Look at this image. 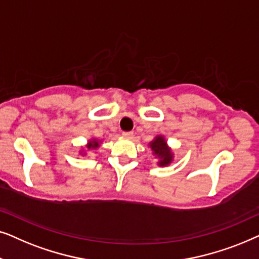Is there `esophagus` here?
<instances>
[{
  "instance_id": "34e87169",
  "label": "esophagus",
  "mask_w": 259,
  "mask_h": 259,
  "mask_svg": "<svg viewBox=\"0 0 259 259\" xmlns=\"http://www.w3.org/2000/svg\"><path fill=\"white\" fill-rule=\"evenodd\" d=\"M122 135L124 136V137H126V139H133V136H134V134L133 133H123Z\"/></svg>"
}]
</instances>
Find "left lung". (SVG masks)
<instances>
[{
	"mask_svg": "<svg viewBox=\"0 0 259 259\" xmlns=\"http://www.w3.org/2000/svg\"><path fill=\"white\" fill-rule=\"evenodd\" d=\"M149 148L153 151V155L157 160V165L160 167H168V165L173 163L174 161V153L173 149L168 146L167 140L163 135H156L150 141Z\"/></svg>",
	"mask_w": 259,
	"mask_h": 259,
	"instance_id": "8db88e82",
	"label": "left lung"
}]
</instances>
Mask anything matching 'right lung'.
<instances>
[{"mask_svg": "<svg viewBox=\"0 0 259 259\" xmlns=\"http://www.w3.org/2000/svg\"><path fill=\"white\" fill-rule=\"evenodd\" d=\"M102 140H98L96 139V137H91V139L88 140V142H86L85 146H82L80 148V150H79V155H81L82 157L88 156V154L90 151L92 150H97L99 147L102 146Z\"/></svg>", "mask_w": 259, "mask_h": 259, "instance_id": "1", "label": "right lung"}]
</instances>
